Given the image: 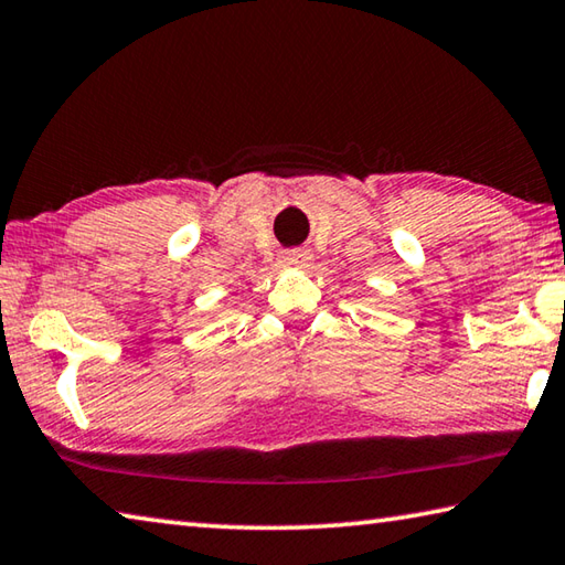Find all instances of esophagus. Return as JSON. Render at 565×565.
I'll return each instance as SVG.
<instances>
[{
    "instance_id": "1",
    "label": "esophagus",
    "mask_w": 565,
    "mask_h": 565,
    "mask_svg": "<svg viewBox=\"0 0 565 565\" xmlns=\"http://www.w3.org/2000/svg\"><path fill=\"white\" fill-rule=\"evenodd\" d=\"M282 265L288 267H305L310 263V253L302 250V247H292V250H285L280 257Z\"/></svg>"
}]
</instances>
